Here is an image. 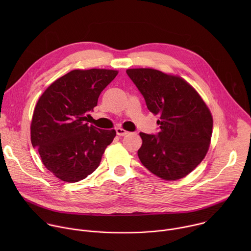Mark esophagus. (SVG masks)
Listing matches in <instances>:
<instances>
[{
	"label": "esophagus",
	"mask_w": 251,
	"mask_h": 251,
	"mask_svg": "<svg viewBox=\"0 0 251 251\" xmlns=\"http://www.w3.org/2000/svg\"><path fill=\"white\" fill-rule=\"evenodd\" d=\"M116 133H117V135H118V136H125V135L129 134V132H128V131H126L125 129H123V128H121V127L116 128Z\"/></svg>",
	"instance_id": "34e87169"
}]
</instances>
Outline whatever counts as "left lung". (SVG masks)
Here are the masks:
<instances>
[{
	"label": "left lung",
	"instance_id": "obj_1",
	"mask_svg": "<svg viewBox=\"0 0 251 251\" xmlns=\"http://www.w3.org/2000/svg\"><path fill=\"white\" fill-rule=\"evenodd\" d=\"M127 75L159 114L157 136L140 133L138 157L155 176L176 181L194 171L205 157L212 134V116L198 91L184 78L153 68H129Z\"/></svg>",
	"mask_w": 251,
	"mask_h": 251
}]
</instances>
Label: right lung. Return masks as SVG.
<instances>
[{
    "label": "right lung",
    "mask_w": 251,
    "mask_h": 251,
    "mask_svg": "<svg viewBox=\"0 0 251 251\" xmlns=\"http://www.w3.org/2000/svg\"><path fill=\"white\" fill-rule=\"evenodd\" d=\"M118 70L75 69L54 80L39 98L30 123V141L45 167L59 180L75 183L92 174L116 131L87 123L101 91Z\"/></svg>",
    "instance_id": "obj_1"
}]
</instances>
